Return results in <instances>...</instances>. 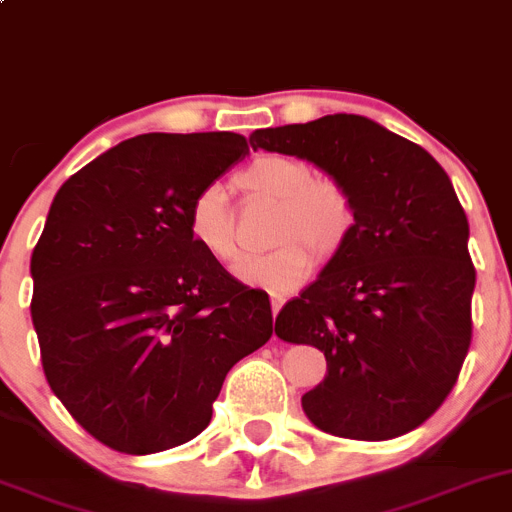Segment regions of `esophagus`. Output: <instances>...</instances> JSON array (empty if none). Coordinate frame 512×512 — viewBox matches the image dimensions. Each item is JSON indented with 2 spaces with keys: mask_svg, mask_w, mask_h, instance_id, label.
Here are the masks:
<instances>
[{
  "mask_svg": "<svg viewBox=\"0 0 512 512\" xmlns=\"http://www.w3.org/2000/svg\"><path fill=\"white\" fill-rule=\"evenodd\" d=\"M282 305H285V300H282V295H272V315L277 317V312L282 310Z\"/></svg>",
  "mask_w": 512,
  "mask_h": 512,
  "instance_id": "esophagus-1",
  "label": "esophagus"
}]
</instances>
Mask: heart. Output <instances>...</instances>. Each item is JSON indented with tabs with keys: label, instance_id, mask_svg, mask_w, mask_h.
Instances as JSON below:
<instances>
[{
	"label": "heart",
	"instance_id": "heart-1",
	"mask_svg": "<svg viewBox=\"0 0 512 512\" xmlns=\"http://www.w3.org/2000/svg\"><path fill=\"white\" fill-rule=\"evenodd\" d=\"M235 187L252 200L275 205L267 240L277 245L260 260L250 262L242 280L287 292L300 285L312 267L332 260L350 240L357 207L342 182L315 177L300 157L262 155L235 177ZM187 232L192 245L220 265H237L235 212L222 185H205L187 207Z\"/></svg>",
	"mask_w": 512,
	"mask_h": 512
}]
</instances>
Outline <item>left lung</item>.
Here are the masks:
<instances>
[{
	"mask_svg": "<svg viewBox=\"0 0 512 512\" xmlns=\"http://www.w3.org/2000/svg\"><path fill=\"white\" fill-rule=\"evenodd\" d=\"M250 142L317 165L357 207L347 245L275 322L280 340L325 352L327 375L302 410L337 438L410 433L455 388L473 337L475 267L453 182L423 147L360 114Z\"/></svg>",
	"mask_w": 512,
	"mask_h": 512,
	"instance_id": "left-lung-1",
	"label": "left lung"
}]
</instances>
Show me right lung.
<instances>
[{
	"label": "right lung",
	"mask_w": 512,
	"mask_h": 512,
	"mask_svg": "<svg viewBox=\"0 0 512 512\" xmlns=\"http://www.w3.org/2000/svg\"><path fill=\"white\" fill-rule=\"evenodd\" d=\"M250 152L235 132L132 137L59 187L32 252L44 377L107 448L197 438L237 360L272 335L265 290L197 250L187 207Z\"/></svg>",
	"instance_id": "obj_1"
}]
</instances>
